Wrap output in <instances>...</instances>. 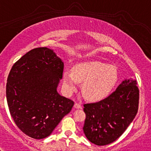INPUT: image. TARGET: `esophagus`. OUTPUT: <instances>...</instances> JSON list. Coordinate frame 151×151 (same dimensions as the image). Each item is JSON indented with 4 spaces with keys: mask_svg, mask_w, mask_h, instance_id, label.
I'll use <instances>...</instances> for the list:
<instances>
[{
    "mask_svg": "<svg viewBox=\"0 0 151 151\" xmlns=\"http://www.w3.org/2000/svg\"><path fill=\"white\" fill-rule=\"evenodd\" d=\"M81 105H80V104H79V103H77V102H76L75 104H74V108H77V109H79V108H81Z\"/></svg>",
    "mask_w": 151,
    "mask_h": 151,
    "instance_id": "1",
    "label": "esophagus"
}]
</instances>
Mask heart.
Masks as SVG:
<instances>
[{
  "label": "heart",
  "mask_w": 151,
  "mask_h": 151,
  "mask_svg": "<svg viewBox=\"0 0 151 151\" xmlns=\"http://www.w3.org/2000/svg\"><path fill=\"white\" fill-rule=\"evenodd\" d=\"M118 80L116 67L99 61H86L74 65L73 71L65 70L63 73V88L71 94L82 84V91L86 99L93 102L108 97Z\"/></svg>",
  "instance_id": "b5f03b06"
}]
</instances>
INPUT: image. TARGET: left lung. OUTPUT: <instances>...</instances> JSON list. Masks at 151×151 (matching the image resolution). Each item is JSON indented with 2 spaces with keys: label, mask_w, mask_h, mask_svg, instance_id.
<instances>
[{
  "label": "left lung",
  "mask_w": 151,
  "mask_h": 151,
  "mask_svg": "<svg viewBox=\"0 0 151 151\" xmlns=\"http://www.w3.org/2000/svg\"><path fill=\"white\" fill-rule=\"evenodd\" d=\"M139 98L137 81L131 78L123 80L105 99L85 104L83 132L86 138L99 146L116 141L135 118Z\"/></svg>",
  "instance_id": "1"
}]
</instances>
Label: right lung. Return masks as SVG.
Here are the masks:
<instances>
[{"instance_id": "1", "label": "right lung", "mask_w": 151, "mask_h": 151, "mask_svg": "<svg viewBox=\"0 0 151 151\" xmlns=\"http://www.w3.org/2000/svg\"><path fill=\"white\" fill-rule=\"evenodd\" d=\"M63 68L54 50L40 47L23 55L9 74L6 93L10 114L29 137H49L74 106L58 92Z\"/></svg>"}]
</instances>
